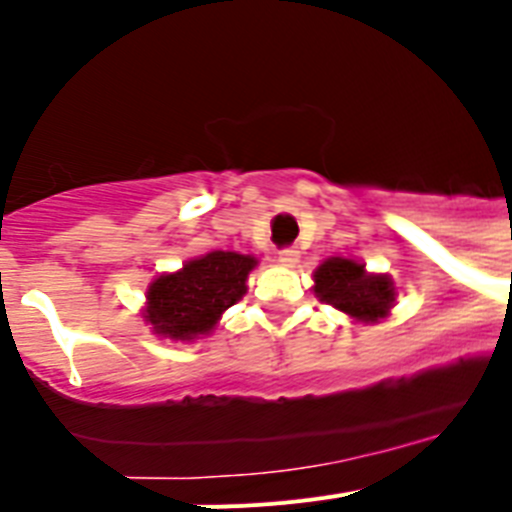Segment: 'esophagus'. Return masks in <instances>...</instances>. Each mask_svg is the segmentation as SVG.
Wrapping results in <instances>:
<instances>
[{
  "instance_id": "esophagus-1",
  "label": "esophagus",
  "mask_w": 512,
  "mask_h": 512,
  "mask_svg": "<svg viewBox=\"0 0 512 512\" xmlns=\"http://www.w3.org/2000/svg\"><path fill=\"white\" fill-rule=\"evenodd\" d=\"M277 261L282 266H295L297 261H300V251H297V248H282L277 256Z\"/></svg>"
}]
</instances>
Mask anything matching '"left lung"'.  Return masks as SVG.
Listing matches in <instances>:
<instances>
[{"label":"left lung","mask_w":512,"mask_h":512,"mask_svg":"<svg viewBox=\"0 0 512 512\" xmlns=\"http://www.w3.org/2000/svg\"><path fill=\"white\" fill-rule=\"evenodd\" d=\"M312 282V292L320 302L364 325L390 318L397 300L395 279L390 274L366 271V264L346 256L325 259L312 274Z\"/></svg>","instance_id":"1"}]
</instances>
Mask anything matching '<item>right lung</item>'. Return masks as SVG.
Wrapping results in <instances>:
<instances>
[{
    "label": "right lung",
    "instance_id": "obj_1",
    "mask_svg": "<svg viewBox=\"0 0 512 512\" xmlns=\"http://www.w3.org/2000/svg\"><path fill=\"white\" fill-rule=\"evenodd\" d=\"M256 266V256L238 251H210L184 261L182 269L164 271L148 284L140 315L158 338L192 343L210 336L223 312L243 300Z\"/></svg>",
    "mask_w": 512,
    "mask_h": 512
}]
</instances>
